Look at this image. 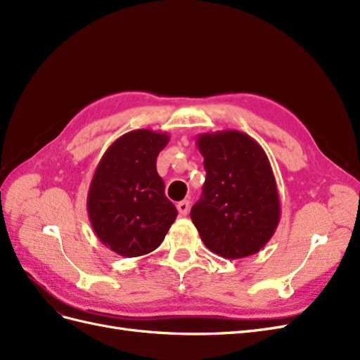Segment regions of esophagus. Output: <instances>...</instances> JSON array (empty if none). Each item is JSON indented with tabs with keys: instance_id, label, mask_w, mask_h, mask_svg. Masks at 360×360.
<instances>
[{
	"instance_id": "esophagus-1",
	"label": "esophagus",
	"mask_w": 360,
	"mask_h": 360,
	"mask_svg": "<svg viewBox=\"0 0 360 360\" xmlns=\"http://www.w3.org/2000/svg\"><path fill=\"white\" fill-rule=\"evenodd\" d=\"M189 207H191V202L188 200H183L177 204V210L180 213V216H186L188 212H189Z\"/></svg>"
}]
</instances>
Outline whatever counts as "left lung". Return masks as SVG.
<instances>
[{
	"instance_id": "8db88e82",
	"label": "left lung",
	"mask_w": 360,
	"mask_h": 360,
	"mask_svg": "<svg viewBox=\"0 0 360 360\" xmlns=\"http://www.w3.org/2000/svg\"><path fill=\"white\" fill-rule=\"evenodd\" d=\"M197 147L207 176L191 219L201 240L228 259L257 254L281 219L278 186L266 151L238 130L200 134Z\"/></svg>"
}]
</instances>
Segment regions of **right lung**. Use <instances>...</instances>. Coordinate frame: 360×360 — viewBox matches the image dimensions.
Returning a JSON list of instances; mask_svg holds the SVG:
<instances>
[{"label": "right lung", "mask_w": 360, "mask_h": 360, "mask_svg": "<svg viewBox=\"0 0 360 360\" xmlns=\"http://www.w3.org/2000/svg\"><path fill=\"white\" fill-rule=\"evenodd\" d=\"M169 135L136 129L103 153L86 195V212L99 240L122 257L153 252L177 217L165 197L156 159Z\"/></svg>", "instance_id": "right-lung-1"}]
</instances>
